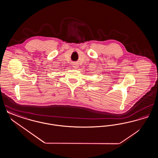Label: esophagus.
I'll return each instance as SVG.
<instances>
[{
  "mask_svg": "<svg viewBox=\"0 0 158 158\" xmlns=\"http://www.w3.org/2000/svg\"><path fill=\"white\" fill-rule=\"evenodd\" d=\"M78 64H77V63H74L73 64V67L75 68V69H77V68H78Z\"/></svg>",
  "mask_w": 158,
  "mask_h": 158,
  "instance_id": "34e87169",
  "label": "esophagus"
}]
</instances>
